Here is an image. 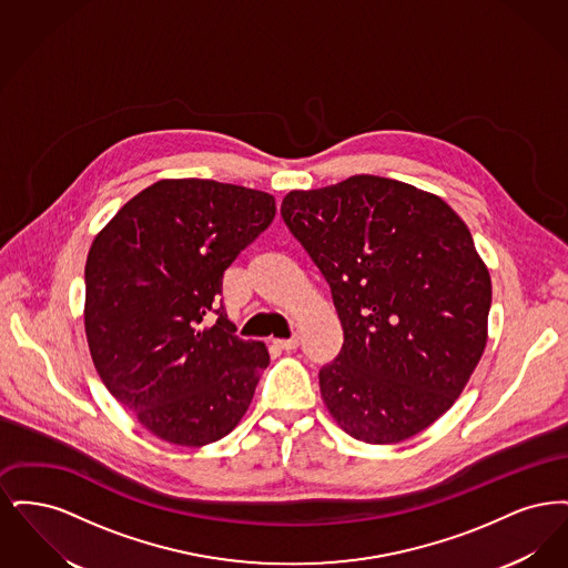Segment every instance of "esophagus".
<instances>
[{
	"mask_svg": "<svg viewBox=\"0 0 568 568\" xmlns=\"http://www.w3.org/2000/svg\"><path fill=\"white\" fill-rule=\"evenodd\" d=\"M274 345H276L278 349H283V352H294L297 347V336H292V338H276Z\"/></svg>",
	"mask_w": 568,
	"mask_h": 568,
	"instance_id": "obj_1",
	"label": "esophagus"
}]
</instances>
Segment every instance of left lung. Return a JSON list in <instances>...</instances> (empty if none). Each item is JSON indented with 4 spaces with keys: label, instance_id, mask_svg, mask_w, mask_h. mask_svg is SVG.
<instances>
[{
    "label": "left lung",
    "instance_id": "1",
    "mask_svg": "<svg viewBox=\"0 0 568 568\" xmlns=\"http://www.w3.org/2000/svg\"><path fill=\"white\" fill-rule=\"evenodd\" d=\"M281 215L329 283L345 343L320 371L345 433L392 445L458 400L487 343L491 278L458 213L373 174L294 190Z\"/></svg>",
    "mask_w": 568,
    "mask_h": 568
}]
</instances>
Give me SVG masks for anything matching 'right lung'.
Segmentation results:
<instances>
[{"mask_svg": "<svg viewBox=\"0 0 568 568\" xmlns=\"http://www.w3.org/2000/svg\"><path fill=\"white\" fill-rule=\"evenodd\" d=\"M274 213L266 191L163 179L91 243L84 332L95 371L165 443L202 447L232 433L271 364L266 345L239 338L215 306L223 272Z\"/></svg>", "mask_w": 568, "mask_h": 568, "instance_id": "obj_1", "label": "right lung"}]
</instances>
